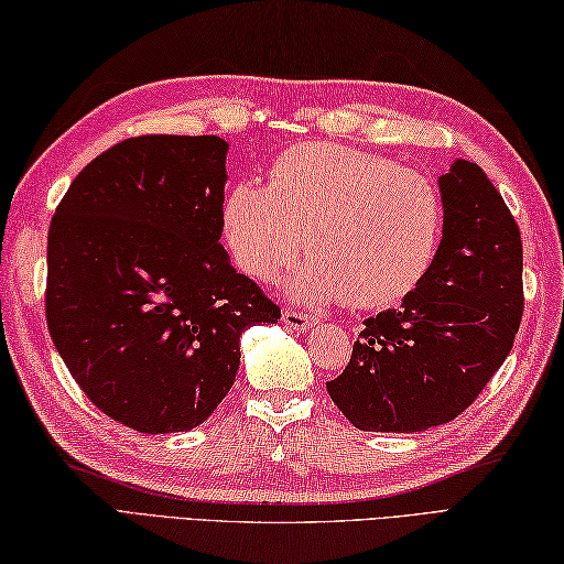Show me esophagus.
<instances>
[{
  "label": "esophagus",
  "mask_w": 564,
  "mask_h": 564,
  "mask_svg": "<svg viewBox=\"0 0 564 564\" xmlns=\"http://www.w3.org/2000/svg\"><path fill=\"white\" fill-rule=\"evenodd\" d=\"M283 322L293 329L307 332V329H313L317 325V317L310 315V313H301V310H295V307H289V310H283Z\"/></svg>",
  "instance_id": "1"
}]
</instances>
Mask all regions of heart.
Returning a JSON list of instances; mask_svg holds the SVG:
<instances>
[{
	"instance_id": "obj_1",
	"label": "heart",
	"mask_w": 564,
	"mask_h": 564,
	"mask_svg": "<svg viewBox=\"0 0 564 564\" xmlns=\"http://www.w3.org/2000/svg\"><path fill=\"white\" fill-rule=\"evenodd\" d=\"M237 267L254 279L305 259L289 285L301 301L386 307L424 279L443 232L431 178L332 142H303L273 160L269 186L239 182L223 203Z\"/></svg>"
}]
</instances>
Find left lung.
<instances>
[{
	"instance_id": "1",
	"label": "left lung",
	"mask_w": 564,
	"mask_h": 564,
	"mask_svg": "<svg viewBox=\"0 0 564 564\" xmlns=\"http://www.w3.org/2000/svg\"><path fill=\"white\" fill-rule=\"evenodd\" d=\"M443 239L424 279L364 322L349 366L327 382L356 429L412 434L470 406L509 356L523 315V247L495 184L455 160L438 178Z\"/></svg>"
}]
</instances>
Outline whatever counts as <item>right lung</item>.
Here are the masks:
<instances>
[{
  "label": "right lung",
  "instance_id": "add662e5",
  "mask_svg": "<svg viewBox=\"0 0 564 564\" xmlns=\"http://www.w3.org/2000/svg\"><path fill=\"white\" fill-rule=\"evenodd\" d=\"M227 142L138 135L91 160L47 230L45 319L82 392L142 434L188 431L281 307L220 245Z\"/></svg>",
  "mask_w": 564,
  "mask_h": 564
}]
</instances>
